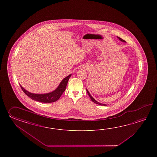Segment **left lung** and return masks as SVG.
<instances>
[{"instance_id":"1","label":"left lung","mask_w":157,"mask_h":157,"mask_svg":"<svg viewBox=\"0 0 157 157\" xmlns=\"http://www.w3.org/2000/svg\"><path fill=\"white\" fill-rule=\"evenodd\" d=\"M118 38L119 39V40H121V41H124V42H125V41L124 40H123L122 39H121V37H118ZM87 94H88V95H89V96L90 97V99H91V100L92 101H93L94 103H95L97 104H99V105H107L106 104H104L100 103H99V102H98L97 101L95 100L94 99L93 97H91V95H90V94L89 93V92L88 91V90H87Z\"/></svg>"}]
</instances>
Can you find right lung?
I'll return each mask as SVG.
<instances>
[{
    "mask_svg": "<svg viewBox=\"0 0 157 157\" xmlns=\"http://www.w3.org/2000/svg\"><path fill=\"white\" fill-rule=\"evenodd\" d=\"M71 76V75H70L69 76L64 78L60 82L59 86L57 87V89L50 93L45 94H36L31 93L26 90H25L20 85L21 88L25 94H26V95L30 97V98L32 99L33 100L40 101L41 103H53L58 100L60 96L62 95V94L63 93L64 91L66 90V87L67 86L68 81Z\"/></svg>",
    "mask_w": 157,
    "mask_h": 157,
    "instance_id": "obj_1",
    "label": "right lung"
}]
</instances>
